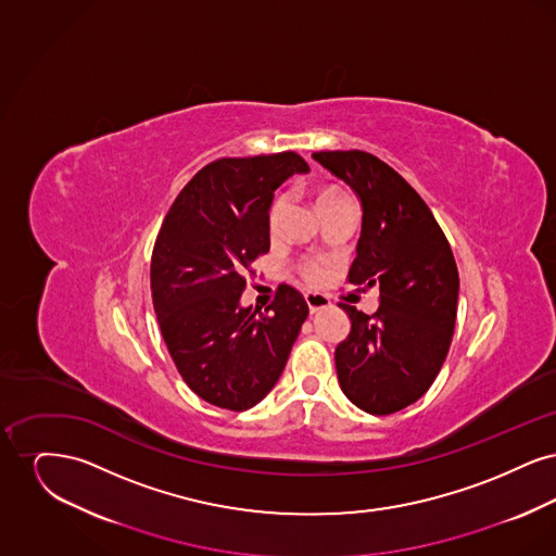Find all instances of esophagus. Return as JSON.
<instances>
[{
  "mask_svg": "<svg viewBox=\"0 0 556 556\" xmlns=\"http://www.w3.org/2000/svg\"><path fill=\"white\" fill-rule=\"evenodd\" d=\"M304 300H306L308 311H311L313 315L318 313V311H323V308H327V306H331L329 295H325V293H317V291H308V293H304Z\"/></svg>",
  "mask_w": 556,
  "mask_h": 556,
  "instance_id": "obj_1",
  "label": "esophagus"
}]
</instances>
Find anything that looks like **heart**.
I'll return each mask as SVG.
<instances>
[{
  "label": "heart",
  "mask_w": 556,
  "mask_h": 556,
  "mask_svg": "<svg viewBox=\"0 0 556 556\" xmlns=\"http://www.w3.org/2000/svg\"><path fill=\"white\" fill-rule=\"evenodd\" d=\"M345 198H350V195H348V191H344V189H340V187H325V189L318 191V211L323 212L325 208L333 206L336 202H342ZM286 208H288V198L281 193V195H277V198L273 200V204H270V208H268V229H270L273 233L281 227ZM323 275H325V265H323V263H318V261H304V263H302V277H304L306 281L317 283V281L323 279Z\"/></svg>",
  "instance_id": "obj_1"
}]
</instances>
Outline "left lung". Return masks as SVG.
Here are the masks:
<instances>
[{
    "instance_id": "8db88e82",
    "label": "left lung",
    "mask_w": 556,
    "mask_h": 556,
    "mask_svg": "<svg viewBox=\"0 0 556 556\" xmlns=\"http://www.w3.org/2000/svg\"><path fill=\"white\" fill-rule=\"evenodd\" d=\"M313 159L352 187L363 204L348 283L379 286L372 315L340 304L352 329L336 348L338 379L361 410L392 415L424 396L446 361L458 268L424 198L390 164L361 150L315 152Z\"/></svg>"
}]
</instances>
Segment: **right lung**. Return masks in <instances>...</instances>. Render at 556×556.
I'll return each instance as SVG.
<instances>
[{"instance_id":"obj_1","label":"right lung","mask_w":556,"mask_h":556,"mask_svg":"<svg viewBox=\"0 0 556 556\" xmlns=\"http://www.w3.org/2000/svg\"><path fill=\"white\" fill-rule=\"evenodd\" d=\"M293 173H308L295 152L214 160L181 189L154 243L160 333L187 386L218 408L248 410L273 390L308 317L288 283L265 313L239 306L245 273L270 248L273 191Z\"/></svg>"}]
</instances>
